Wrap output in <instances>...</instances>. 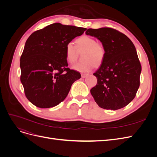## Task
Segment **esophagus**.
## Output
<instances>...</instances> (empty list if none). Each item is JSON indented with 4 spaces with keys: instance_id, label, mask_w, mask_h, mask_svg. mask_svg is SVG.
Listing matches in <instances>:
<instances>
[{
    "instance_id": "obj_1",
    "label": "esophagus",
    "mask_w": 157,
    "mask_h": 157,
    "mask_svg": "<svg viewBox=\"0 0 157 157\" xmlns=\"http://www.w3.org/2000/svg\"><path fill=\"white\" fill-rule=\"evenodd\" d=\"M87 76H88V74H82L81 75L82 78H86Z\"/></svg>"
}]
</instances>
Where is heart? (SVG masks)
<instances>
[{"mask_svg":"<svg viewBox=\"0 0 157 157\" xmlns=\"http://www.w3.org/2000/svg\"><path fill=\"white\" fill-rule=\"evenodd\" d=\"M76 47L72 42H69L65 47V59L69 63H73L77 58V50H84L81 63L73 65L72 68L78 72L86 73L91 71L96 65L100 64L105 56L103 45L96 42L94 38L83 35L76 40ZM78 49H77L76 48Z\"/></svg>","mask_w":157,"mask_h":157,"instance_id":"b5f03b06","label":"heart"}]
</instances>
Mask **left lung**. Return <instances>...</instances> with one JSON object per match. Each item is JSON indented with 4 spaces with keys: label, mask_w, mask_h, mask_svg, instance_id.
I'll return each instance as SVG.
<instances>
[{
    "label": "left lung",
    "mask_w": 157,
    "mask_h": 157,
    "mask_svg": "<svg viewBox=\"0 0 157 157\" xmlns=\"http://www.w3.org/2000/svg\"><path fill=\"white\" fill-rule=\"evenodd\" d=\"M85 33L97 38L105 50L101 65L94 73L98 82L90 93L101 108L124 107L134 99L140 86L141 66L134 44L112 28L88 29Z\"/></svg>",
    "instance_id": "obj_1"
}]
</instances>
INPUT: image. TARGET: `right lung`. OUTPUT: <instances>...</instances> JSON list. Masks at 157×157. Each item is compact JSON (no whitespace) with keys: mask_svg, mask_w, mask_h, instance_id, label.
Returning a JSON list of instances; mask_svg holds the SVG:
<instances>
[{"mask_svg":"<svg viewBox=\"0 0 157 157\" xmlns=\"http://www.w3.org/2000/svg\"><path fill=\"white\" fill-rule=\"evenodd\" d=\"M86 28L56 23L28 38L20 58L21 82L31 103L40 108L58 105L81 77L67 67L65 47Z\"/></svg>","mask_w":157,"mask_h":157,"instance_id":"obj_1","label":"right lung"}]
</instances>
